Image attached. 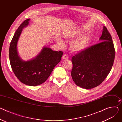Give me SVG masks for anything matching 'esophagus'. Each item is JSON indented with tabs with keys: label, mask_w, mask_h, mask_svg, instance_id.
Segmentation results:
<instances>
[{
	"label": "esophagus",
	"mask_w": 122,
	"mask_h": 122,
	"mask_svg": "<svg viewBox=\"0 0 122 122\" xmlns=\"http://www.w3.org/2000/svg\"><path fill=\"white\" fill-rule=\"evenodd\" d=\"M62 59H64V60H67V59H69V57L67 56V55L64 54V55H63Z\"/></svg>",
	"instance_id": "obj_1"
}]
</instances>
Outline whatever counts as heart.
<instances>
[{"instance_id": "heart-1", "label": "heart", "mask_w": 122, "mask_h": 122, "mask_svg": "<svg viewBox=\"0 0 122 122\" xmlns=\"http://www.w3.org/2000/svg\"><path fill=\"white\" fill-rule=\"evenodd\" d=\"M81 34L80 32H78L76 34L71 35L67 37L69 40H71L75 37L78 36ZM91 40V36L89 34L84 35L78 39L73 41L70 45V48L72 51L75 52H80L86 50L89 45ZM59 44L60 45H63L64 43L62 41H59Z\"/></svg>"}]
</instances>
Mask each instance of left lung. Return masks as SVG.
Here are the masks:
<instances>
[{
	"label": "left lung",
	"instance_id": "left-lung-1",
	"mask_svg": "<svg viewBox=\"0 0 122 122\" xmlns=\"http://www.w3.org/2000/svg\"><path fill=\"white\" fill-rule=\"evenodd\" d=\"M98 44L76 54L72 58V78L76 85L91 89L101 84L111 70L115 58L113 42L103 27Z\"/></svg>",
	"mask_w": 122,
	"mask_h": 122
}]
</instances>
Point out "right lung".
Listing matches in <instances>:
<instances>
[{"instance_id": "1", "label": "right lung", "mask_w": 122, "mask_h": 122, "mask_svg": "<svg viewBox=\"0 0 122 122\" xmlns=\"http://www.w3.org/2000/svg\"><path fill=\"white\" fill-rule=\"evenodd\" d=\"M30 20H25L15 33L10 45L9 59L13 72L19 80L25 85L36 86L49 78L55 66L60 61L63 52L44 47L35 58L27 61L22 59L18 53L17 42L23 29L28 26Z\"/></svg>"}]
</instances>
